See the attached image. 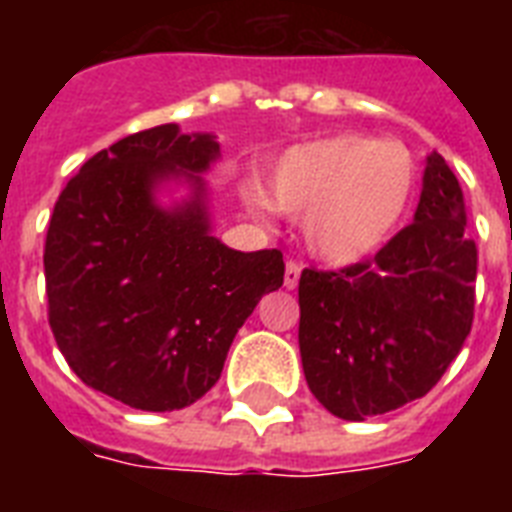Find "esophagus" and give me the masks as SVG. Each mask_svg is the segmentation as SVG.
<instances>
[{
	"instance_id": "1",
	"label": "esophagus",
	"mask_w": 512,
	"mask_h": 512,
	"mask_svg": "<svg viewBox=\"0 0 512 512\" xmlns=\"http://www.w3.org/2000/svg\"><path fill=\"white\" fill-rule=\"evenodd\" d=\"M300 273H303V265L295 263V260H287V268H284V287L295 289L297 281H300Z\"/></svg>"
}]
</instances>
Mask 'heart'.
<instances>
[{
    "label": "heart",
    "mask_w": 512,
    "mask_h": 512,
    "mask_svg": "<svg viewBox=\"0 0 512 512\" xmlns=\"http://www.w3.org/2000/svg\"><path fill=\"white\" fill-rule=\"evenodd\" d=\"M417 191V164L398 140L340 132L289 148L268 180L273 207L303 217L305 247L324 263L377 255L401 231Z\"/></svg>",
    "instance_id": "1"
}]
</instances>
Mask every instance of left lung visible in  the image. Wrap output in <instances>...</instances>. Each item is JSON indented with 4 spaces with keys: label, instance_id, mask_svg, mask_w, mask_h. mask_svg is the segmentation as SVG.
Listing matches in <instances>:
<instances>
[{
    "label": "left lung",
    "instance_id": "left-lung-1",
    "mask_svg": "<svg viewBox=\"0 0 512 512\" xmlns=\"http://www.w3.org/2000/svg\"><path fill=\"white\" fill-rule=\"evenodd\" d=\"M462 188L428 156L412 225L372 260L300 276V356L308 388L361 422L428 393L473 327L478 252Z\"/></svg>",
    "mask_w": 512,
    "mask_h": 512
}]
</instances>
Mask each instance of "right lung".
<instances>
[{"label":"right lung","mask_w":512,"mask_h":512,"mask_svg":"<svg viewBox=\"0 0 512 512\" xmlns=\"http://www.w3.org/2000/svg\"><path fill=\"white\" fill-rule=\"evenodd\" d=\"M217 156L215 135L159 124L84 162L52 209V335L84 385L132 409L199 401L260 297L284 284L279 249L236 252L209 233L201 172ZM170 176L194 193L164 210L153 191Z\"/></svg>","instance_id":"1"}]
</instances>
